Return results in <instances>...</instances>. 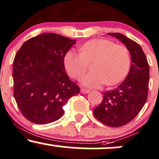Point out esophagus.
<instances>
[{
	"label": "esophagus",
	"mask_w": 159,
	"mask_h": 159,
	"mask_svg": "<svg viewBox=\"0 0 159 159\" xmlns=\"http://www.w3.org/2000/svg\"><path fill=\"white\" fill-rule=\"evenodd\" d=\"M81 92L82 93H84V94H86V93H88L90 92V90H87V89L81 88Z\"/></svg>",
	"instance_id": "esophagus-1"
}]
</instances>
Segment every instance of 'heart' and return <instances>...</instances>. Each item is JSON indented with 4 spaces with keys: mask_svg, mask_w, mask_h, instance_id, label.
<instances>
[{
    "mask_svg": "<svg viewBox=\"0 0 159 159\" xmlns=\"http://www.w3.org/2000/svg\"><path fill=\"white\" fill-rule=\"evenodd\" d=\"M92 72L81 78L83 85L97 88L120 83L125 77L131 64L130 54L125 45H116L105 39H93L80 46V52L70 49L66 54L64 64L67 72L78 79L86 72L88 63Z\"/></svg>",
    "mask_w": 159,
    "mask_h": 159,
    "instance_id": "heart-1",
    "label": "heart"
}]
</instances>
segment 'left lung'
I'll return each mask as SVG.
<instances>
[{
    "mask_svg": "<svg viewBox=\"0 0 159 159\" xmlns=\"http://www.w3.org/2000/svg\"><path fill=\"white\" fill-rule=\"evenodd\" d=\"M125 45L131 54V68L125 79L114 90L104 93L93 110L95 117L111 127L123 126L134 119L147 99L149 67L139 44L119 33H109Z\"/></svg>",
    "mask_w": 159,
    "mask_h": 159,
    "instance_id": "8db88e82",
    "label": "left lung"
}]
</instances>
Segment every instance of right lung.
Segmentation results:
<instances>
[{
  "instance_id": "obj_1",
  "label": "right lung",
  "mask_w": 159,
  "mask_h": 159,
  "mask_svg": "<svg viewBox=\"0 0 159 159\" xmlns=\"http://www.w3.org/2000/svg\"><path fill=\"white\" fill-rule=\"evenodd\" d=\"M75 39L44 33L27 40L12 66L13 93L22 115L36 124H48L63 115V106L80 88L69 79L64 57Z\"/></svg>"
}]
</instances>
